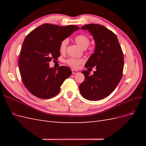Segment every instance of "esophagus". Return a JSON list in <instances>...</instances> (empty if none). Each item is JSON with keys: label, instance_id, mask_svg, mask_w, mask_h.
I'll use <instances>...</instances> for the list:
<instances>
[{"label": "esophagus", "instance_id": "1", "mask_svg": "<svg viewBox=\"0 0 146 146\" xmlns=\"http://www.w3.org/2000/svg\"><path fill=\"white\" fill-rule=\"evenodd\" d=\"M78 72L77 71V70H74V69H72V73L73 74H77Z\"/></svg>", "mask_w": 146, "mask_h": 146}]
</instances>
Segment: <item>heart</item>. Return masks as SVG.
<instances>
[{
  "instance_id": "heart-1",
  "label": "heart",
  "mask_w": 146,
  "mask_h": 146,
  "mask_svg": "<svg viewBox=\"0 0 146 146\" xmlns=\"http://www.w3.org/2000/svg\"><path fill=\"white\" fill-rule=\"evenodd\" d=\"M74 41L77 44L78 46H80L83 48H86L90 43V39L87 35L84 34L78 35L74 38ZM68 44V39H64L60 42L59 50L61 53L64 54L67 50ZM66 63H67L70 67L72 68L77 69L79 67V66L84 63L83 59L76 58H70L66 61Z\"/></svg>"
}]
</instances>
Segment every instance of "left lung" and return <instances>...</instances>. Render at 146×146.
Returning a JSON list of instances; mask_svg holds the SVG:
<instances>
[{
  "label": "left lung",
  "mask_w": 146,
  "mask_h": 146,
  "mask_svg": "<svg viewBox=\"0 0 146 146\" xmlns=\"http://www.w3.org/2000/svg\"><path fill=\"white\" fill-rule=\"evenodd\" d=\"M81 29L89 30L96 42L94 53L85 66L91 69L96 67V70L92 76L83 70L85 80L79 86L80 94L89 100L102 99L115 90L122 77L123 52L116 35L104 25L90 24Z\"/></svg>",
  "instance_id": "left-lung-1"
}]
</instances>
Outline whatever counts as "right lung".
I'll return each instance as SVG.
<instances>
[{"label": "right lung", "instance_id": "add662e5", "mask_svg": "<svg viewBox=\"0 0 146 146\" xmlns=\"http://www.w3.org/2000/svg\"><path fill=\"white\" fill-rule=\"evenodd\" d=\"M77 25L61 27L44 24L25 37L18 61L22 80L28 91L38 98L56 96L64 81L72 74L67 66L50 68L49 62L60 56V42L74 31Z\"/></svg>", "mask_w": 146, "mask_h": 146}]
</instances>
